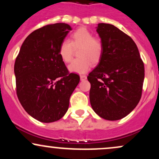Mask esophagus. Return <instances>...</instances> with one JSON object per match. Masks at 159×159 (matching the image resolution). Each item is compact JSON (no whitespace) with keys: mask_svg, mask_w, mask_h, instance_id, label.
Masks as SVG:
<instances>
[{"mask_svg":"<svg viewBox=\"0 0 159 159\" xmlns=\"http://www.w3.org/2000/svg\"><path fill=\"white\" fill-rule=\"evenodd\" d=\"M80 79H81V81H84V80L87 79V76H86V75H80Z\"/></svg>","mask_w":159,"mask_h":159,"instance_id":"34e87169","label":"esophagus"}]
</instances>
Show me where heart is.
<instances>
[{
    "mask_svg": "<svg viewBox=\"0 0 159 159\" xmlns=\"http://www.w3.org/2000/svg\"><path fill=\"white\" fill-rule=\"evenodd\" d=\"M81 47L78 56L79 59L74 60L69 65V72L83 74L91 68V62L96 63L99 61L102 54V45L101 42L95 39L93 34L86 27L76 30L71 36V39H64L59 47L60 57L65 63L72 61L74 48Z\"/></svg>",
    "mask_w": 159,
    "mask_h": 159,
    "instance_id": "1",
    "label": "heart"
}]
</instances>
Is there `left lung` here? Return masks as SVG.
<instances>
[{"label":"left lung","mask_w":159,"mask_h":159,"mask_svg":"<svg viewBox=\"0 0 159 159\" xmlns=\"http://www.w3.org/2000/svg\"><path fill=\"white\" fill-rule=\"evenodd\" d=\"M102 45L98 65L87 76L92 108L100 117L118 120L139 102L144 80V65L133 39L113 25L98 24Z\"/></svg>","instance_id":"obj_1"}]
</instances>
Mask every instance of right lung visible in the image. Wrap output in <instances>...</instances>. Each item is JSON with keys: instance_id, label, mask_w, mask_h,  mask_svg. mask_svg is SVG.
I'll return each mask as SVG.
<instances>
[{"instance_id": "1", "label": "right lung", "mask_w": 159, "mask_h": 159, "mask_svg": "<svg viewBox=\"0 0 159 159\" xmlns=\"http://www.w3.org/2000/svg\"><path fill=\"white\" fill-rule=\"evenodd\" d=\"M71 30L67 24L56 23L34 30L24 41L16 59L18 98L27 114L42 123L64 116L80 81L78 75L69 73L58 53Z\"/></svg>"}]
</instances>
